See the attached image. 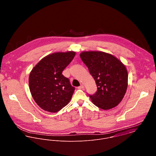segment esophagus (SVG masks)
<instances>
[{"mask_svg": "<svg viewBox=\"0 0 156 156\" xmlns=\"http://www.w3.org/2000/svg\"><path fill=\"white\" fill-rule=\"evenodd\" d=\"M83 88H84V86L83 85H81L80 87H78V89H83Z\"/></svg>", "mask_w": 156, "mask_h": 156, "instance_id": "1", "label": "esophagus"}]
</instances>
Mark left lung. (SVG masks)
Segmentation results:
<instances>
[{
	"label": "left lung",
	"instance_id": "1",
	"mask_svg": "<svg viewBox=\"0 0 156 156\" xmlns=\"http://www.w3.org/2000/svg\"><path fill=\"white\" fill-rule=\"evenodd\" d=\"M80 56L97 87L96 93L89 95L94 105L103 110L118 106L128 86L126 66L115 56L103 51H83Z\"/></svg>",
	"mask_w": 156,
	"mask_h": 156
}]
</instances>
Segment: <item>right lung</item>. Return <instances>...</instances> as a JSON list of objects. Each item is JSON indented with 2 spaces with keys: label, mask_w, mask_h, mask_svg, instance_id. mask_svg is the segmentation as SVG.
Segmentation results:
<instances>
[{
  "label": "right lung",
  "mask_w": 156,
  "mask_h": 156,
  "mask_svg": "<svg viewBox=\"0 0 156 156\" xmlns=\"http://www.w3.org/2000/svg\"><path fill=\"white\" fill-rule=\"evenodd\" d=\"M76 52H56L43 58L30 73L29 86L36 103L45 111L55 113L67 106L75 88L62 74Z\"/></svg>",
  "instance_id": "right-lung-1"
}]
</instances>
